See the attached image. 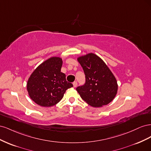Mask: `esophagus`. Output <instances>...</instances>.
Here are the masks:
<instances>
[{"label":"esophagus","mask_w":151,"mask_h":151,"mask_svg":"<svg viewBox=\"0 0 151 151\" xmlns=\"http://www.w3.org/2000/svg\"><path fill=\"white\" fill-rule=\"evenodd\" d=\"M77 83L76 81H74V83H73V86H74V88H76V87H77Z\"/></svg>","instance_id":"esophagus-1"}]
</instances>
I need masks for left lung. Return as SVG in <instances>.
<instances>
[{"label": "left lung", "instance_id": "obj_1", "mask_svg": "<svg viewBox=\"0 0 151 151\" xmlns=\"http://www.w3.org/2000/svg\"><path fill=\"white\" fill-rule=\"evenodd\" d=\"M86 76V83L76 90L81 98L90 106L98 108L115 98L118 84L115 76L102 59L93 53L77 58Z\"/></svg>", "mask_w": 151, "mask_h": 151}]
</instances>
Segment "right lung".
<instances>
[{
	"label": "right lung",
	"mask_w": 151,
	"mask_h": 151,
	"mask_svg": "<svg viewBox=\"0 0 151 151\" xmlns=\"http://www.w3.org/2000/svg\"><path fill=\"white\" fill-rule=\"evenodd\" d=\"M62 58L52 57L44 61L32 72L27 82L30 98L43 107H50L63 98L67 89L73 86L61 72Z\"/></svg>",
	"instance_id": "1"
}]
</instances>
